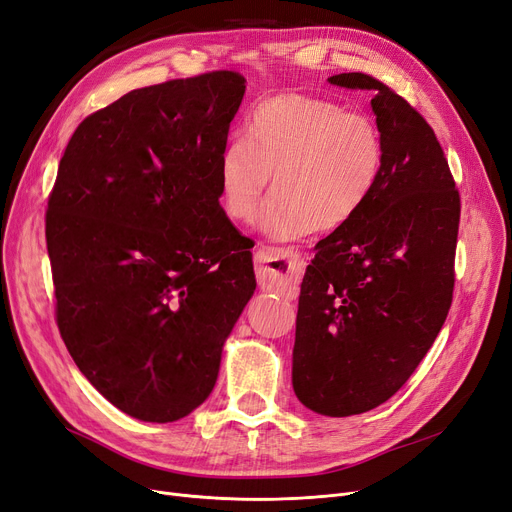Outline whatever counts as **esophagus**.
Returning <instances> with one entry per match:
<instances>
[{"instance_id":"esophagus-1","label":"esophagus","mask_w":512,"mask_h":512,"mask_svg":"<svg viewBox=\"0 0 512 512\" xmlns=\"http://www.w3.org/2000/svg\"><path fill=\"white\" fill-rule=\"evenodd\" d=\"M255 263L259 282L268 288H278L299 278V274L303 272V259L293 249L261 247L255 253Z\"/></svg>"}]
</instances>
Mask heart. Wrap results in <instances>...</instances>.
Returning <instances> with one entry per match:
<instances>
[{
    "instance_id": "b5f03b06",
    "label": "heart",
    "mask_w": 512,
    "mask_h": 512,
    "mask_svg": "<svg viewBox=\"0 0 512 512\" xmlns=\"http://www.w3.org/2000/svg\"><path fill=\"white\" fill-rule=\"evenodd\" d=\"M383 165V133L370 115L320 96L282 94L255 106L244 140L221 150L217 198L234 224H251L274 175L261 228L274 240H295L351 221Z\"/></svg>"
}]
</instances>
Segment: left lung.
I'll list each match as a JSON object with an SVG mask.
<instances>
[{
  "instance_id": "obj_1",
  "label": "left lung",
  "mask_w": 512,
  "mask_h": 512,
  "mask_svg": "<svg viewBox=\"0 0 512 512\" xmlns=\"http://www.w3.org/2000/svg\"><path fill=\"white\" fill-rule=\"evenodd\" d=\"M328 83L372 94L385 165L360 213L322 238L307 265L293 387L309 410L351 416L402 389L448 318L460 194L414 106L366 73Z\"/></svg>"
}]
</instances>
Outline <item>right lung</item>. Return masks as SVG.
Segmentation results:
<instances>
[{
	"label": "right lung",
	"mask_w": 512,
	"mask_h": 512,
	"mask_svg": "<svg viewBox=\"0 0 512 512\" xmlns=\"http://www.w3.org/2000/svg\"><path fill=\"white\" fill-rule=\"evenodd\" d=\"M236 71L140 87L75 129L46 211L56 324L113 406L173 422L215 387L255 291L217 167L244 96Z\"/></svg>",
	"instance_id": "obj_1"
}]
</instances>
